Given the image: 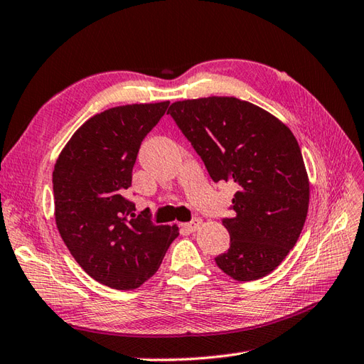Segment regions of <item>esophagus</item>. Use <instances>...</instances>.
I'll use <instances>...</instances> for the list:
<instances>
[{"mask_svg":"<svg viewBox=\"0 0 364 364\" xmlns=\"http://www.w3.org/2000/svg\"><path fill=\"white\" fill-rule=\"evenodd\" d=\"M201 225V218H198V217H196V218H192V220L189 222V223H186L184 226L188 228L189 231H197L198 230V226Z\"/></svg>","mask_w":364,"mask_h":364,"instance_id":"esophagus-1","label":"esophagus"}]
</instances>
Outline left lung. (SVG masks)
I'll return each instance as SVG.
<instances>
[{
	"label": "left lung",
	"instance_id": "obj_1",
	"mask_svg": "<svg viewBox=\"0 0 364 364\" xmlns=\"http://www.w3.org/2000/svg\"><path fill=\"white\" fill-rule=\"evenodd\" d=\"M168 114L205 163L213 181L237 186L222 223L230 232L218 268L248 282L273 272L298 242L309 210V176L289 127L235 97L180 100Z\"/></svg>",
	"mask_w": 364,
	"mask_h": 364
}]
</instances>
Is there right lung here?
I'll return each instance as SVG.
<instances>
[{"label":"right lung","mask_w":364,"mask_h":364,"mask_svg":"<svg viewBox=\"0 0 364 364\" xmlns=\"http://www.w3.org/2000/svg\"><path fill=\"white\" fill-rule=\"evenodd\" d=\"M168 100L105 109L73 134L53 172L55 223L73 257L95 281L133 290L156 273L178 237L175 225L134 215L124 197L141 142L164 116Z\"/></svg>","instance_id":"add662e5"}]
</instances>
